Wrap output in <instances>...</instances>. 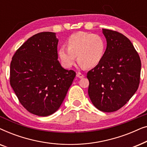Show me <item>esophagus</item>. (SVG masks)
I'll list each match as a JSON object with an SVG mask.
<instances>
[{
	"instance_id": "obj_1",
	"label": "esophagus",
	"mask_w": 147,
	"mask_h": 147,
	"mask_svg": "<svg viewBox=\"0 0 147 147\" xmlns=\"http://www.w3.org/2000/svg\"><path fill=\"white\" fill-rule=\"evenodd\" d=\"M76 76H77V77L79 78H84V74H82V73H80V72H78V73L77 74V75H76Z\"/></svg>"
}]
</instances>
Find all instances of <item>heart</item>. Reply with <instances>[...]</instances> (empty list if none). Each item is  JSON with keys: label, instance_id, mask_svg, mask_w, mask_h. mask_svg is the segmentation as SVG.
<instances>
[{"label": "heart", "instance_id": "b5f03b06", "mask_svg": "<svg viewBox=\"0 0 147 147\" xmlns=\"http://www.w3.org/2000/svg\"><path fill=\"white\" fill-rule=\"evenodd\" d=\"M65 44L67 48L60 47L58 55L66 68L74 65L76 56L82 67H95L102 61L106 51V40L102 36L87 32L72 34L66 40Z\"/></svg>", "mask_w": 147, "mask_h": 147}]
</instances>
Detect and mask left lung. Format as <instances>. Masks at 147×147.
I'll return each instance as SVG.
<instances>
[{
	"label": "left lung",
	"mask_w": 147,
	"mask_h": 147,
	"mask_svg": "<svg viewBox=\"0 0 147 147\" xmlns=\"http://www.w3.org/2000/svg\"><path fill=\"white\" fill-rule=\"evenodd\" d=\"M102 33L106 51L102 61L88 72V95L96 108L112 112L125 105L137 90L141 61L126 36L105 29Z\"/></svg>",
	"instance_id": "left-lung-1"
}]
</instances>
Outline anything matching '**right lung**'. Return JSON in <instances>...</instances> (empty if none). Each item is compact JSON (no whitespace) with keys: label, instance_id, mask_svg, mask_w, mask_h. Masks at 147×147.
Segmentation results:
<instances>
[{"label":"right lung","instance_id":"right-lung-1","mask_svg":"<svg viewBox=\"0 0 147 147\" xmlns=\"http://www.w3.org/2000/svg\"><path fill=\"white\" fill-rule=\"evenodd\" d=\"M59 40L53 32H42L27 39L14 54L10 84L23 107L47 116L59 109L76 76L58 61Z\"/></svg>","mask_w":147,"mask_h":147}]
</instances>
